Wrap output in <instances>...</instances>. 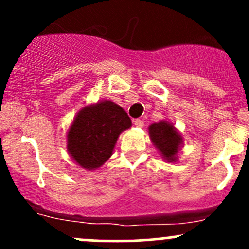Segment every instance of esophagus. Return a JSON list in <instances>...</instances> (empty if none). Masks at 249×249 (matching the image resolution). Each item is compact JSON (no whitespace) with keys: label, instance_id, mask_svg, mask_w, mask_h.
<instances>
[{"label":"esophagus","instance_id":"1","mask_svg":"<svg viewBox=\"0 0 249 249\" xmlns=\"http://www.w3.org/2000/svg\"><path fill=\"white\" fill-rule=\"evenodd\" d=\"M134 125L136 127H143L144 126V123H143V120L136 119V120H134Z\"/></svg>","mask_w":249,"mask_h":249}]
</instances>
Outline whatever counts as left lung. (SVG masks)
<instances>
[{
    "label": "left lung",
    "instance_id": "1",
    "mask_svg": "<svg viewBox=\"0 0 249 249\" xmlns=\"http://www.w3.org/2000/svg\"><path fill=\"white\" fill-rule=\"evenodd\" d=\"M148 134L155 149L159 152L164 161H178L184 139L182 134L176 129L171 120L162 119L160 122L153 123L148 127Z\"/></svg>",
    "mask_w": 249,
    "mask_h": 249
}]
</instances>
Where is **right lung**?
I'll list each match as a JSON object with an SVG mask.
<instances>
[{
  "mask_svg": "<svg viewBox=\"0 0 249 249\" xmlns=\"http://www.w3.org/2000/svg\"><path fill=\"white\" fill-rule=\"evenodd\" d=\"M131 125L126 112L110 100L85 105L67 130V152L78 166L94 171L112 157L120 134Z\"/></svg>",
  "mask_w": 249,
  "mask_h": 249,
  "instance_id": "1",
  "label": "right lung"
}]
</instances>
